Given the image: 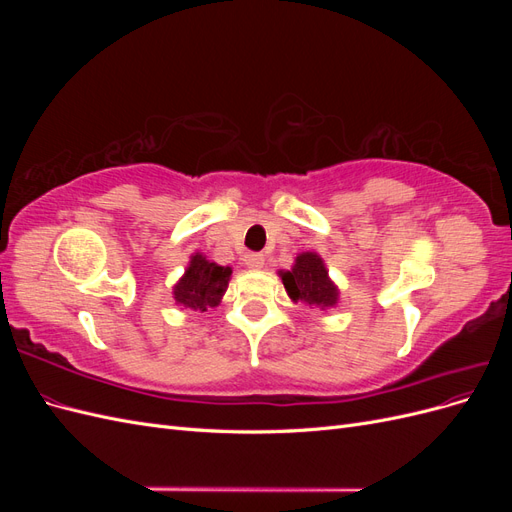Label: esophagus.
Segmentation results:
<instances>
[{"label": "esophagus", "instance_id": "obj_1", "mask_svg": "<svg viewBox=\"0 0 512 512\" xmlns=\"http://www.w3.org/2000/svg\"><path fill=\"white\" fill-rule=\"evenodd\" d=\"M243 260H245V265L250 267V269H262V267H265V256H262V254H247Z\"/></svg>", "mask_w": 512, "mask_h": 512}]
</instances>
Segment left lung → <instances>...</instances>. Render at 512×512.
Here are the masks:
<instances>
[{
    "instance_id": "left-lung-1",
    "label": "left lung",
    "mask_w": 512,
    "mask_h": 512,
    "mask_svg": "<svg viewBox=\"0 0 512 512\" xmlns=\"http://www.w3.org/2000/svg\"><path fill=\"white\" fill-rule=\"evenodd\" d=\"M282 282L294 303L301 301L318 307H333L337 303V288L329 280L322 258L314 252L297 256L292 271L282 273Z\"/></svg>"
}]
</instances>
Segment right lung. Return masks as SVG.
Listing matches in <instances>:
<instances>
[{
	"label": "right lung",
	"mask_w": 512,
	"mask_h": 512,
	"mask_svg": "<svg viewBox=\"0 0 512 512\" xmlns=\"http://www.w3.org/2000/svg\"><path fill=\"white\" fill-rule=\"evenodd\" d=\"M232 275L230 267H220L209 262L200 254H196L190 262L188 271L175 286V301L188 309H200L207 312L209 307L220 303L222 294L228 288V280Z\"/></svg>",
	"instance_id": "add662e5"
}]
</instances>
